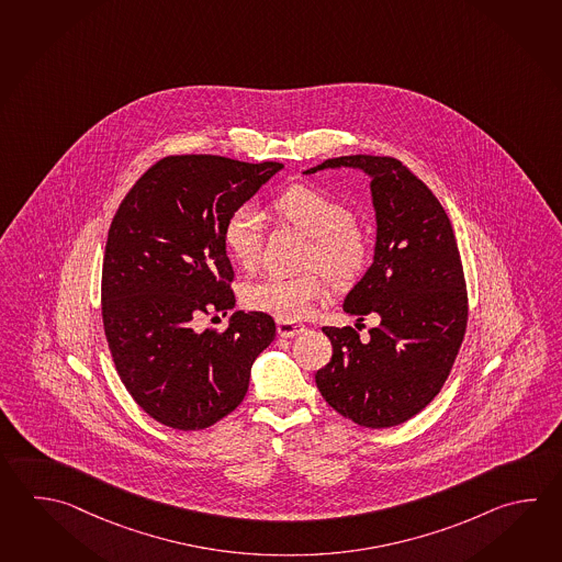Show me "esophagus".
Returning <instances> with one entry per match:
<instances>
[{
	"label": "esophagus",
	"instance_id": "obj_1",
	"mask_svg": "<svg viewBox=\"0 0 562 562\" xmlns=\"http://www.w3.org/2000/svg\"><path fill=\"white\" fill-rule=\"evenodd\" d=\"M304 330H306V326L299 324V322H278V334H280L282 338H296V336H300Z\"/></svg>",
	"mask_w": 562,
	"mask_h": 562
}]
</instances>
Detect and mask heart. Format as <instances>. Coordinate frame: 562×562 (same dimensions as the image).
<instances>
[{"label":"heart","mask_w":562,"mask_h":562,"mask_svg":"<svg viewBox=\"0 0 562 562\" xmlns=\"http://www.w3.org/2000/svg\"><path fill=\"white\" fill-rule=\"evenodd\" d=\"M272 214L290 228L310 238L306 266H318L338 284H348L367 268L368 236L355 224V214L340 198L321 188L296 183L272 200ZM263 216L258 207L240 206L229 214L222 240L234 262L252 270L262 248ZM326 278L321 272L300 276H266L244 288L246 308L280 321L308 316L314 302L326 296Z\"/></svg>","instance_id":"obj_1"}]
</instances>
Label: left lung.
I'll return each instance as SVG.
<instances>
[{"label":"left lung","mask_w":562,"mask_h":562,"mask_svg":"<svg viewBox=\"0 0 562 562\" xmlns=\"http://www.w3.org/2000/svg\"><path fill=\"white\" fill-rule=\"evenodd\" d=\"M352 168L370 178L376 216L374 258L346 294L342 310L379 326H324L333 358L316 386L336 413L367 428H390L420 413L442 389L459 355L469 299L459 248L445 207L402 161L342 156L304 173Z\"/></svg>","instance_id":"obj_1"}]
</instances>
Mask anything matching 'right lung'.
<instances>
[{"instance_id": "obj_1", "label": "right lung", "mask_w": 562, "mask_h": 562, "mask_svg": "<svg viewBox=\"0 0 562 562\" xmlns=\"http://www.w3.org/2000/svg\"><path fill=\"white\" fill-rule=\"evenodd\" d=\"M282 168L170 156L115 212L103 256V330L124 386L158 423L202 430L228 416L274 340V321L262 312H234L224 333H198L194 321L236 306L224 224Z\"/></svg>"}]
</instances>
